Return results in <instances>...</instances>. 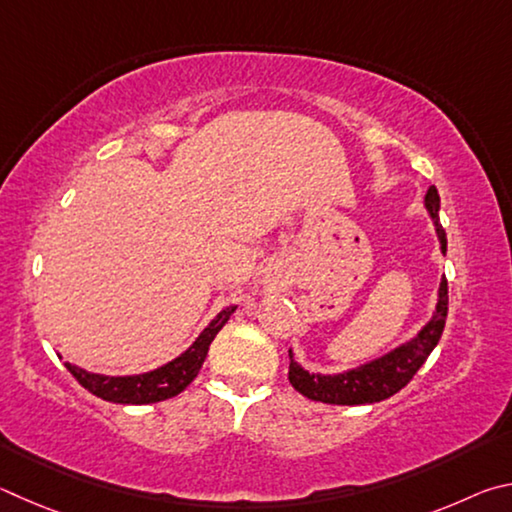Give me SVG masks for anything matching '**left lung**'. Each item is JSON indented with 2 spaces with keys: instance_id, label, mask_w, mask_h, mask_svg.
Returning <instances> with one entry per match:
<instances>
[{
  "instance_id": "1",
  "label": "left lung",
  "mask_w": 512,
  "mask_h": 512,
  "mask_svg": "<svg viewBox=\"0 0 512 512\" xmlns=\"http://www.w3.org/2000/svg\"><path fill=\"white\" fill-rule=\"evenodd\" d=\"M425 206L436 224L438 240H441V251H447L445 229L438 222V209H441V197L434 186H429L425 195ZM447 319V279L441 281L438 288V303L434 317L411 342L398 346L396 351L378 357L369 364L357 366L353 371L337 373V375H321L308 373L294 362L290 351V384L301 396L315 402H326V405H373V402L387 400L402 387H407L411 378L418 373L420 366L425 364L429 353L434 351L438 339L443 335Z\"/></svg>"
}]
</instances>
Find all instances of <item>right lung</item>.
I'll use <instances>...</instances> for the list:
<instances>
[{"label": "right lung", "mask_w": 512, "mask_h": 512, "mask_svg": "<svg viewBox=\"0 0 512 512\" xmlns=\"http://www.w3.org/2000/svg\"><path fill=\"white\" fill-rule=\"evenodd\" d=\"M233 310H236V306L224 308L220 315L202 330V335L195 339L193 346L188 348L186 353L179 355L177 360L168 362L166 366H161L157 371L112 378V375L87 373L69 362H65V366L78 380V384H83L89 393H94V396L101 400L116 402V405H150V402L175 398L177 393H182L188 384L197 378V373H200L206 360V353H209L211 342L215 335L220 333V328L227 324Z\"/></svg>", "instance_id": "right-lung-1"}]
</instances>
